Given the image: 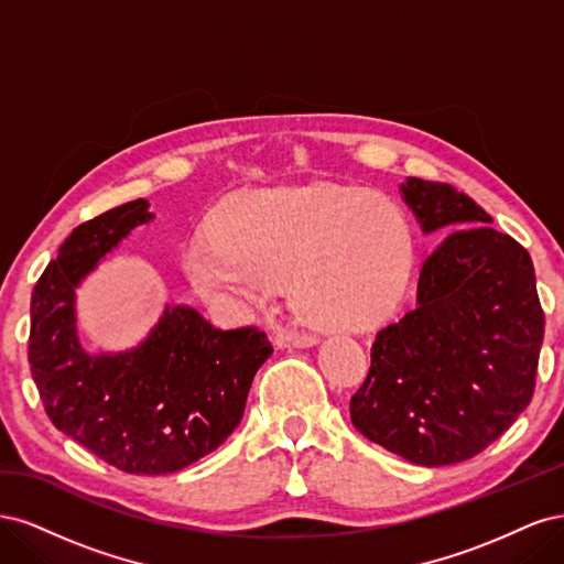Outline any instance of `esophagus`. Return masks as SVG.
Returning a JSON list of instances; mask_svg holds the SVG:
<instances>
[{
  "label": "esophagus",
  "mask_w": 564,
  "mask_h": 564,
  "mask_svg": "<svg viewBox=\"0 0 564 564\" xmlns=\"http://www.w3.org/2000/svg\"><path fill=\"white\" fill-rule=\"evenodd\" d=\"M272 340H275L278 348H313L317 346V336L313 334H301V332H275V336H272Z\"/></svg>",
  "instance_id": "obj_1"
}]
</instances>
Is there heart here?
Returning a JSON list of instances; mask_svg holds the SVG:
<instances>
[{"instance_id":"1","label":"heart","mask_w":564,"mask_h":564,"mask_svg":"<svg viewBox=\"0 0 564 564\" xmlns=\"http://www.w3.org/2000/svg\"><path fill=\"white\" fill-rule=\"evenodd\" d=\"M183 263L207 299H259L286 278V301L299 317L355 329L377 322L400 296L412 235L395 204L360 187H282L245 195L226 235L199 232Z\"/></svg>"}]
</instances>
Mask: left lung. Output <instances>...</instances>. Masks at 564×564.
Returning <instances> with one entry per match:
<instances>
[{"label":"left lung","instance_id":"left-lung-1","mask_svg":"<svg viewBox=\"0 0 564 564\" xmlns=\"http://www.w3.org/2000/svg\"><path fill=\"white\" fill-rule=\"evenodd\" d=\"M402 199L425 235L416 303L386 324L350 400L367 440L416 466H449L499 440L534 395L543 311L534 265L447 183L409 176Z\"/></svg>","mask_w":564,"mask_h":564}]
</instances>
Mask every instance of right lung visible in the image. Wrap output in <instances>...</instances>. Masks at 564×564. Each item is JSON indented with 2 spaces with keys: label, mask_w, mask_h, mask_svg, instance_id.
Listing matches in <instances>:
<instances>
[{
  "label": "right lung",
  "mask_w": 564,
  "mask_h": 564,
  "mask_svg": "<svg viewBox=\"0 0 564 564\" xmlns=\"http://www.w3.org/2000/svg\"><path fill=\"white\" fill-rule=\"evenodd\" d=\"M148 207V199L127 202L61 245L32 289L28 362L58 431L119 470L164 475L224 445L272 346L256 327L224 332L191 305H166L135 348H82L75 289L133 228L155 218Z\"/></svg>",
  "instance_id": "right-lung-1"
}]
</instances>
